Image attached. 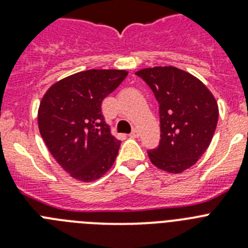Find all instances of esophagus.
I'll return each mask as SVG.
<instances>
[{
    "label": "esophagus",
    "mask_w": 248,
    "mask_h": 248,
    "mask_svg": "<svg viewBox=\"0 0 248 248\" xmlns=\"http://www.w3.org/2000/svg\"><path fill=\"white\" fill-rule=\"evenodd\" d=\"M139 135H140V131L138 130V129H134V130H133L130 133V137L131 138H138V137H139Z\"/></svg>",
    "instance_id": "1"
}]
</instances>
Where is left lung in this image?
<instances>
[{"label": "left lung", "instance_id": "obj_1", "mask_svg": "<svg viewBox=\"0 0 248 248\" xmlns=\"http://www.w3.org/2000/svg\"><path fill=\"white\" fill-rule=\"evenodd\" d=\"M159 103L160 143L149 159L166 172L191 168L209 148L218 119L211 92L196 77L179 68L154 67L138 71Z\"/></svg>", "mask_w": 248, "mask_h": 248}]
</instances>
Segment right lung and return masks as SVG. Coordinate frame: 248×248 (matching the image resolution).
Here are the masks:
<instances>
[{"label":"right lung","mask_w":248,"mask_h":248,"mask_svg":"<svg viewBox=\"0 0 248 248\" xmlns=\"http://www.w3.org/2000/svg\"><path fill=\"white\" fill-rule=\"evenodd\" d=\"M126 76L119 69H89L54 83L43 95L41 137L57 163L77 180H97L115 161L120 140L110 134L102 102Z\"/></svg>","instance_id":"right-lung-1"}]
</instances>
